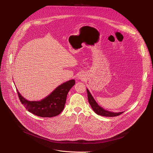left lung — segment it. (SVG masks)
Wrapping results in <instances>:
<instances>
[{
  "mask_svg": "<svg viewBox=\"0 0 153 153\" xmlns=\"http://www.w3.org/2000/svg\"><path fill=\"white\" fill-rule=\"evenodd\" d=\"M87 91V94H88V99L89 103L90 104L92 109L93 111L98 115H100L102 116H105V117H115L120 115L123 113L122 112H119V113H114V112H111V111H108L105 110H104L103 108H102L101 106H100L97 102L95 101L94 98L93 97L92 95L90 93L89 90L88 89H86Z\"/></svg>",
  "mask_w": 153,
  "mask_h": 153,
  "instance_id": "left-lung-1",
  "label": "left lung"
}]
</instances>
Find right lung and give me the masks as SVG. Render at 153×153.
I'll return each instance as SVG.
<instances>
[{"instance_id":"right-lung-1","label":"right lung","mask_w":153,"mask_h":153,"mask_svg":"<svg viewBox=\"0 0 153 153\" xmlns=\"http://www.w3.org/2000/svg\"><path fill=\"white\" fill-rule=\"evenodd\" d=\"M75 80H70L57 88L47 97L40 101H29L18 92L19 98L28 111L42 117H53L60 114L65 107L67 94L74 85Z\"/></svg>"}]
</instances>
